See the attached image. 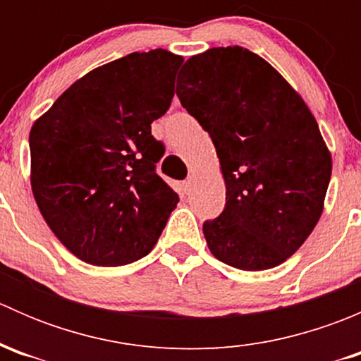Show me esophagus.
I'll return each mask as SVG.
<instances>
[{
    "label": "esophagus",
    "instance_id": "esophagus-1",
    "mask_svg": "<svg viewBox=\"0 0 361 361\" xmlns=\"http://www.w3.org/2000/svg\"><path fill=\"white\" fill-rule=\"evenodd\" d=\"M194 181H195L194 176H188L187 180L183 181V190H185V194H188V192H192V187H194Z\"/></svg>",
    "mask_w": 361,
    "mask_h": 361
}]
</instances>
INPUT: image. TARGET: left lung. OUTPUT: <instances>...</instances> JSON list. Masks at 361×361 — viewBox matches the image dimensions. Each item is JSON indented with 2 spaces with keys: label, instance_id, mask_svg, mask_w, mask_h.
<instances>
[{
  "label": "left lung",
  "instance_id": "1",
  "mask_svg": "<svg viewBox=\"0 0 361 361\" xmlns=\"http://www.w3.org/2000/svg\"><path fill=\"white\" fill-rule=\"evenodd\" d=\"M176 94L211 136L227 187L224 211L202 225L211 253L243 271L283 264L318 224L332 174L312 113L243 47L190 57Z\"/></svg>",
  "mask_w": 361,
  "mask_h": 361
}]
</instances>
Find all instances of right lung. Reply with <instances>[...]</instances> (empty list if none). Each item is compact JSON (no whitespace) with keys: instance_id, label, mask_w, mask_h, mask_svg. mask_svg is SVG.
<instances>
[{"instance_id":"obj_1","label":"right lung","mask_w":361,"mask_h":361,"mask_svg":"<svg viewBox=\"0 0 361 361\" xmlns=\"http://www.w3.org/2000/svg\"><path fill=\"white\" fill-rule=\"evenodd\" d=\"M183 57L134 52L92 69L29 134L31 187L43 218L80 260L116 267L148 255L176 192L157 174L152 122L171 106Z\"/></svg>"}]
</instances>
